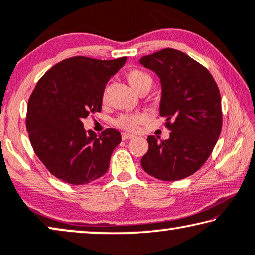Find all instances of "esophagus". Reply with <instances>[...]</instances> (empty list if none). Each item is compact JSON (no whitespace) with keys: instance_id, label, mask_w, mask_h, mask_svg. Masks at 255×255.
<instances>
[{"instance_id":"1","label":"esophagus","mask_w":255,"mask_h":255,"mask_svg":"<svg viewBox=\"0 0 255 255\" xmlns=\"http://www.w3.org/2000/svg\"><path fill=\"white\" fill-rule=\"evenodd\" d=\"M121 137H123L124 140H127V139H131L134 138L135 136L131 135V134H127V132H123V135H121Z\"/></svg>"}]
</instances>
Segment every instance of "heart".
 <instances>
[{
    "label": "heart",
    "mask_w": 255,
    "mask_h": 255,
    "mask_svg": "<svg viewBox=\"0 0 255 255\" xmlns=\"http://www.w3.org/2000/svg\"><path fill=\"white\" fill-rule=\"evenodd\" d=\"M127 81L131 88L139 94L140 91L149 90L152 86V79L145 72L142 70H130L127 72L126 74ZM143 120V116L139 113H135V115H123L120 116L116 120V125L118 127L126 129V130H134L137 128L138 124Z\"/></svg>",
    "instance_id": "1"
}]
</instances>
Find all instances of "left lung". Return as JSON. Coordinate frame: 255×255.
Returning <instances> with one entry per match:
<instances>
[{
	"instance_id": "left-lung-1",
	"label": "left lung",
	"mask_w": 255,
	"mask_h": 255,
	"mask_svg": "<svg viewBox=\"0 0 255 255\" xmlns=\"http://www.w3.org/2000/svg\"><path fill=\"white\" fill-rule=\"evenodd\" d=\"M139 64L160 79L159 113L170 130L168 139L147 137L149 150L140 165L158 180H182L205 164L219 139L222 111L218 85L207 68L175 49L144 56Z\"/></svg>"
}]
</instances>
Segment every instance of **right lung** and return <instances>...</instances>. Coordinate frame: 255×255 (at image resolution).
Segmentation results:
<instances>
[{"label":"right lung","mask_w":255,"mask_h":255,"mask_svg":"<svg viewBox=\"0 0 255 255\" xmlns=\"http://www.w3.org/2000/svg\"><path fill=\"white\" fill-rule=\"evenodd\" d=\"M126 59L71 57L36 83L28 100L26 128L35 154L58 180L82 185L108 172L120 132L109 128L97 136L85 130L82 119L101 111L106 83Z\"/></svg>","instance_id":"1"}]
</instances>
